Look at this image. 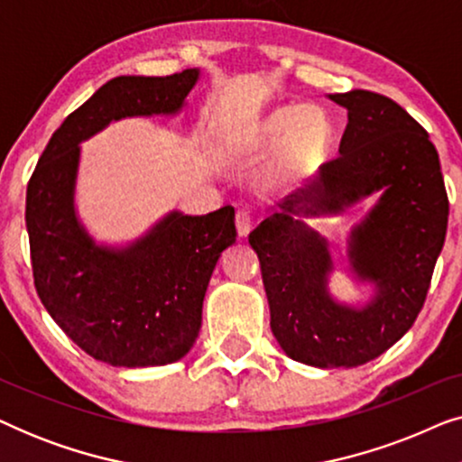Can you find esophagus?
Masks as SVG:
<instances>
[{
	"instance_id": "obj_1",
	"label": "esophagus",
	"mask_w": 462,
	"mask_h": 462,
	"mask_svg": "<svg viewBox=\"0 0 462 462\" xmlns=\"http://www.w3.org/2000/svg\"><path fill=\"white\" fill-rule=\"evenodd\" d=\"M236 226H237V233L239 236H248L250 226H252V212L245 210V208H242V210H237L236 214Z\"/></svg>"
}]
</instances>
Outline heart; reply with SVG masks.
<instances>
[{"instance_id": "obj_1", "label": "heart", "mask_w": 462, "mask_h": 462, "mask_svg": "<svg viewBox=\"0 0 462 462\" xmlns=\"http://www.w3.org/2000/svg\"><path fill=\"white\" fill-rule=\"evenodd\" d=\"M330 117L319 106L286 105L256 124L245 141L248 153H264L282 144V162L288 170H300L324 160L332 144Z\"/></svg>"}]
</instances>
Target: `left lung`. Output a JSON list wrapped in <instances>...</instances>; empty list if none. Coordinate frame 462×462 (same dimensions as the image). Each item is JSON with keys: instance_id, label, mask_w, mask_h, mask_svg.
<instances>
[{"instance_id": "obj_1", "label": "left lung", "mask_w": 462, "mask_h": 462, "mask_svg": "<svg viewBox=\"0 0 462 462\" xmlns=\"http://www.w3.org/2000/svg\"><path fill=\"white\" fill-rule=\"evenodd\" d=\"M349 111L338 155L311 185L288 195L250 233L261 261L271 330L288 357L318 368L362 365L393 346L425 305L448 226L439 155L427 130L395 100L368 90L330 94ZM384 188L352 234L354 270L379 288L364 310L334 303L325 240L295 218L342 209Z\"/></svg>"}]
</instances>
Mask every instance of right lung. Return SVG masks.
Returning a JSON list of instances; mask_svg holds the SVG:
<instances>
[{
  "instance_id": "1",
  "label": "right lung",
  "mask_w": 462,
  "mask_h": 462,
  "mask_svg": "<svg viewBox=\"0 0 462 462\" xmlns=\"http://www.w3.org/2000/svg\"><path fill=\"white\" fill-rule=\"evenodd\" d=\"M198 75L185 69L166 78L106 81L54 132L27 185L24 220L37 294L75 345L111 365H163L189 353L212 271L237 237L236 210L172 212L130 248H98L73 210L78 144L113 119L176 113Z\"/></svg>"
}]
</instances>
